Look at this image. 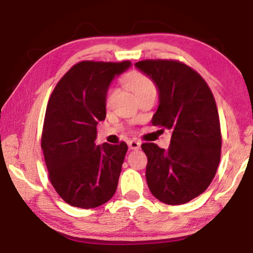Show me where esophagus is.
Masks as SVG:
<instances>
[{"instance_id": "obj_1", "label": "esophagus", "mask_w": 253, "mask_h": 253, "mask_svg": "<svg viewBox=\"0 0 253 253\" xmlns=\"http://www.w3.org/2000/svg\"><path fill=\"white\" fill-rule=\"evenodd\" d=\"M140 146H141V143L139 142V141H136V140H129V141H128V147H129V149L136 150V149H139Z\"/></svg>"}]
</instances>
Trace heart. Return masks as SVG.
Instances as JSON below:
<instances>
[{"mask_svg": "<svg viewBox=\"0 0 253 253\" xmlns=\"http://www.w3.org/2000/svg\"><path fill=\"white\" fill-rule=\"evenodd\" d=\"M124 83L129 87L130 90L134 92V95L136 96V98L146 95V93L150 91H155V84L153 80L146 74L141 72H130L127 73L124 77ZM114 95V90L112 87H109V90L106 91L105 96V105L106 107H110L112 104Z\"/></svg>", "mask_w": 253, "mask_h": 253, "instance_id": "b5f03b06", "label": "heart"}]
</instances>
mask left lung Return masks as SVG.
<instances>
[{
    "label": "left lung",
    "instance_id": "8db88e82",
    "mask_svg": "<svg viewBox=\"0 0 253 253\" xmlns=\"http://www.w3.org/2000/svg\"><path fill=\"white\" fill-rule=\"evenodd\" d=\"M156 83L160 105L151 124L172 132L169 149L146 142L148 187L156 199L181 205L203 194L221 158L220 118L213 92L199 73L178 60L135 63Z\"/></svg>",
    "mask_w": 253,
    "mask_h": 253
}]
</instances>
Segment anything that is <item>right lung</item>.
Instances as JSON below:
<instances>
[{
  "instance_id": "add662e5",
  "label": "right lung",
  "mask_w": 253,
  "mask_h": 253,
  "mask_svg": "<svg viewBox=\"0 0 253 253\" xmlns=\"http://www.w3.org/2000/svg\"><path fill=\"white\" fill-rule=\"evenodd\" d=\"M130 61L85 60L74 65L54 87L46 107L42 149L48 179L63 201L95 208L116 193L126 142L97 146V125L105 119L111 81Z\"/></svg>"
}]
</instances>
